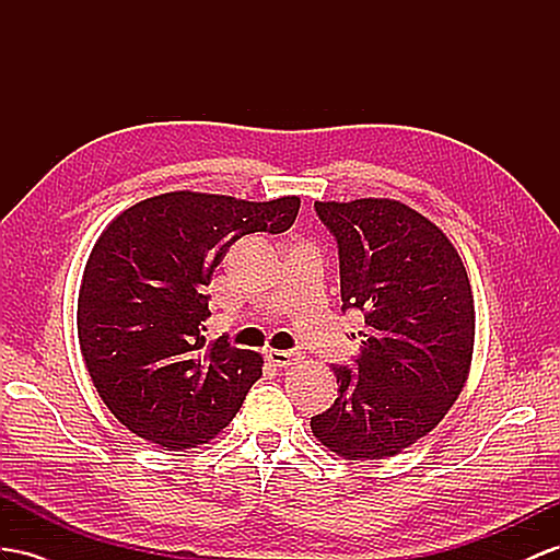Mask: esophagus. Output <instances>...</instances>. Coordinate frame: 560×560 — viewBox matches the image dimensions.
Returning <instances> with one entry per match:
<instances>
[{"mask_svg": "<svg viewBox=\"0 0 560 560\" xmlns=\"http://www.w3.org/2000/svg\"><path fill=\"white\" fill-rule=\"evenodd\" d=\"M267 362L271 366H279V369H285L298 362V354L295 352H289V350H269L267 352Z\"/></svg>", "mask_w": 560, "mask_h": 560, "instance_id": "1", "label": "esophagus"}]
</instances>
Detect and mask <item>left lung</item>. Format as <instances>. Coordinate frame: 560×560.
Listing matches in <instances>:
<instances>
[{
	"instance_id": "8db88e82",
	"label": "left lung",
	"mask_w": 560,
	"mask_h": 560,
	"mask_svg": "<svg viewBox=\"0 0 560 560\" xmlns=\"http://www.w3.org/2000/svg\"><path fill=\"white\" fill-rule=\"evenodd\" d=\"M314 210L338 243L342 312L362 310L364 331L352 369L334 366L338 397L312 417V433L348 462L395 456L464 390L476 340L466 267L442 229L399 200Z\"/></svg>"
}]
</instances>
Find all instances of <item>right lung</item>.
I'll list each match as a JSON object with an SVG mask.
<instances>
[{
	"instance_id": "1",
	"label": "right lung",
	"mask_w": 560,
	"mask_h": 560,
	"mask_svg": "<svg viewBox=\"0 0 560 560\" xmlns=\"http://www.w3.org/2000/svg\"><path fill=\"white\" fill-rule=\"evenodd\" d=\"M298 196L265 203L170 191L122 210L96 238L78 295V338L94 388L127 430L170 452L229 425L262 376V354L206 346V285L234 241L281 234Z\"/></svg>"
}]
</instances>
